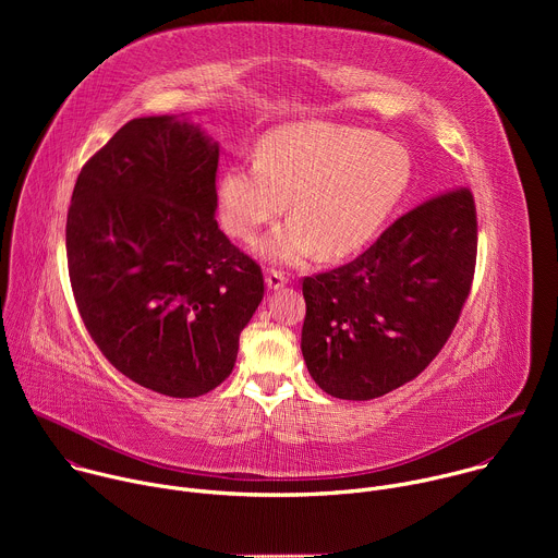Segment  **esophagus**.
Masks as SVG:
<instances>
[{
    "mask_svg": "<svg viewBox=\"0 0 558 558\" xmlns=\"http://www.w3.org/2000/svg\"><path fill=\"white\" fill-rule=\"evenodd\" d=\"M265 282H267V289L278 291V289H282L287 284V276L282 271H278V269H267L265 271Z\"/></svg>",
    "mask_w": 558,
    "mask_h": 558,
    "instance_id": "obj_1",
    "label": "esophagus"
}]
</instances>
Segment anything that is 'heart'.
Returning a JSON list of instances; mask_svg holds the SVG:
<instances>
[{
	"label": "heart",
	"instance_id": "b5f03b06",
	"mask_svg": "<svg viewBox=\"0 0 558 558\" xmlns=\"http://www.w3.org/2000/svg\"><path fill=\"white\" fill-rule=\"evenodd\" d=\"M411 183L402 143L331 121H300L269 132L256 163L229 166L216 187L222 227L252 241L284 211L291 218L254 245L263 260L300 265L342 258L371 243Z\"/></svg>",
	"mask_w": 558,
	"mask_h": 558
}]
</instances>
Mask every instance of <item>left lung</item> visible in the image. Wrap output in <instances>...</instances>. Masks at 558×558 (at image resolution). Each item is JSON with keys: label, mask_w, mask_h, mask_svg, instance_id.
<instances>
[{"label": "left lung", "mask_w": 558, "mask_h": 558, "mask_svg": "<svg viewBox=\"0 0 558 558\" xmlns=\"http://www.w3.org/2000/svg\"><path fill=\"white\" fill-rule=\"evenodd\" d=\"M476 260L468 190L397 218L353 263L304 278L302 357L338 400H375L417 377L450 338Z\"/></svg>", "instance_id": "1"}]
</instances>
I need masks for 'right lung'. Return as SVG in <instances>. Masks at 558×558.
I'll return each mask as SVG.
<instances>
[{
	"mask_svg": "<svg viewBox=\"0 0 558 558\" xmlns=\"http://www.w3.org/2000/svg\"><path fill=\"white\" fill-rule=\"evenodd\" d=\"M220 145L190 114L125 123L84 166L65 222L70 284L108 362L168 397L225 381L265 295L218 229Z\"/></svg>",
	"mask_w": 558,
	"mask_h": 558,
	"instance_id": "obj_1",
	"label": "right lung"
}]
</instances>
